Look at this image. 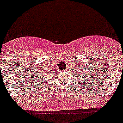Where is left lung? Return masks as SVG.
Masks as SVG:
<instances>
[{"label": "left lung", "instance_id": "1", "mask_svg": "<svg viewBox=\"0 0 123 123\" xmlns=\"http://www.w3.org/2000/svg\"><path fill=\"white\" fill-rule=\"evenodd\" d=\"M84 65V64H83ZM83 67H75V69L73 70V74L75 75V77H74V78H77V79H79V78H87L88 79H89V76H90V74L92 73V72H91L90 73H89V69H88V68H87V70L85 69V67H84V66H82ZM72 74V75H73ZM75 81H76V79H74ZM85 80V79H84ZM85 82V81H84ZM81 84V83H80Z\"/></svg>", "mask_w": 123, "mask_h": 123}]
</instances>
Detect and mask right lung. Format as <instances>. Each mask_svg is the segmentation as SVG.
I'll list each match as a JSON object with an SVG mask.
<instances>
[{
  "label": "right lung",
  "mask_w": 123,
  "mask_h": 123,
  "mask_svg": "<svg viewBox=\"0 0 123 123\" xmlns=\"http://www.w3.org/2000/svg\"><path fill=\"white\" fill-rule=\"evenodd\" d=\"M42 68V67H41ZM44 68H42L41 70H39V73L37 74L38 75H37L36 77H37V79L39 81V82H42L43 81H44L45 79V74L47 73V72H48V70H46ZM39 77L38 78V77Z\"/></svg>",
  "instance_id": "1"
}]
</instances>
